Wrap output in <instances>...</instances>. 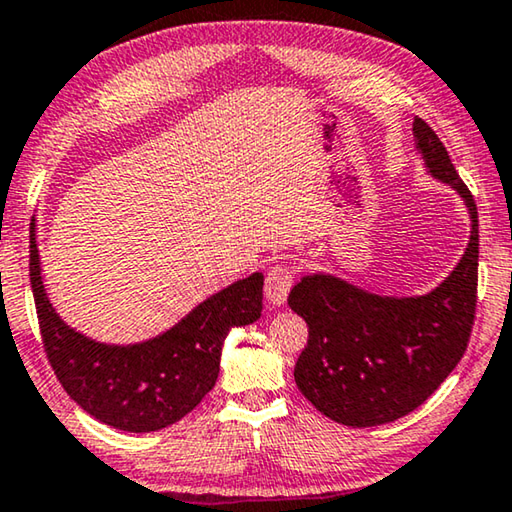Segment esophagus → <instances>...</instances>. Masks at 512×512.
<instances>
[{
  "label": "esophagus",
  "instance_id": "1",
  "mask_svg": "<svg viewBox=\"0 0 512 512\" xmlns=\"http://www.w3.org/2000/svg\"><path fill=\"white\" fill-rule=\"evenodd\" d=\"M293 279H295V272L290 270V267H286V265L272 267V270L267 272V277H265L267 302H270L272 306L286 304L290 288H293Z\"/></svg>",
  "mask_w": 512,
  "mask_h": 512
}]
</instances>
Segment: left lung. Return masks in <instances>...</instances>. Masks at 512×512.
Returning <instances> with one entry per match:
<instances>
[{
  "label": "left lung",
  "mask_w": 512,
  "mask_h": 512,
  "mask_svg": "<svg viewBox=\"0 0 512 512\" xmlns=\"http://www.w3.org/2000/svg\"><path fill=\"white\" fill-rule=\"evenodd\" d=\"M416 151L428 174L451 185L469 210V245L453 272L426 295L387 297L316 272L290 290L288 306L309 325L295 382L329 419L382 426L435 393L469 343L478 286V210L435 130L414 119Z\"/></svg>",
  "instance_id": "obj_1"
}]
</instances>
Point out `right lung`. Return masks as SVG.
Wrapping results in <instances>:
<instances>
[{
	"label": "right lung",
	"mask_w": 512,
	"mask_h": 512,
	"mask_svg": "<svg viewBox=\"0 0 512 512\" xmlns=\"http://www.w3.org/2000/svg\"><path fill=\"white\" fill-rule=\"evenodd\" d=\"M29 277L45 355L70 398L107 426L155 432L183 419L215 387L231 327L261 318L263 274L210 295L160 336L132 345L93 341L68 327L50 304L31 224Z\"/></svg>",
	"instance_id": "add662e5"
}]
</instances>
